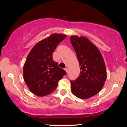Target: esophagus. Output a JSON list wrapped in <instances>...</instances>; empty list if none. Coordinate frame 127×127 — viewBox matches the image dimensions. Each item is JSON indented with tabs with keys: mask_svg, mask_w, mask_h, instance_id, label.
<instances>
[{
	"mask_svg": "<svg viewBox=\"0 0 127 127\" xmlns=\"http://www.w3.org/2000/svg\"><path fill=\"white\" fill-rule=\"evenodd\" d=\"M65 71H66V73H67L68 72V68H67V67H65Z\"/></svg>",
	"mask_w": 127,
	"mask_h": 127,
	"instance_id": "obj_1",
	"label": "esophagus"
}]
</instances>
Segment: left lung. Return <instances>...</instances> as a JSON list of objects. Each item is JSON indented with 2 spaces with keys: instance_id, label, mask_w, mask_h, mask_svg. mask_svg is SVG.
<instances>
[{
  "instance_id": "obj_1",
  "label": "left lung",
  "mask_w": 127,
  "mask_h": 127,
  "mask_svg": "<svg viewBox=\"0 0 127 127\" xmlns=\"http://www.w3.org/2000/svg\"><path fill=\"white\" fill-rule=\"evenodd\" d=\"M70 40L77 54L80 75L70 81L71 90L80 99H88L99 93L107 77L105 62L99 50L85 36H71Z\"/></svg>"
}]
</instances>
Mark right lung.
Listing matches in <instances>:
<instances>
[{
	"mask_svg": "<svg viewBox=\"0 0 127 127\" xmlns=\"http://www.w3.org/2000/svg\"><path fill=\"white\" fill-rule=\"evenodd\" d=\"M66 37L61 33L51 34L34 45L28 55L23 67L24 81L32 93L46 96L54 91L66 72L54 61L53 52Z\"/></svg>",
	"mask_w": 127,
	"mask_h": 127,
	"instance_id": "1",
	"label": "right lung"
}]
</instances>
